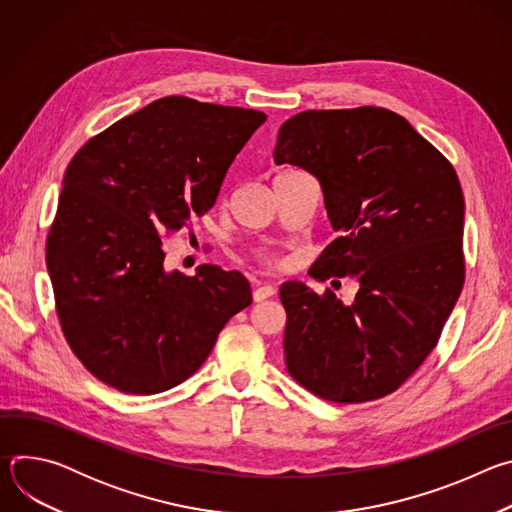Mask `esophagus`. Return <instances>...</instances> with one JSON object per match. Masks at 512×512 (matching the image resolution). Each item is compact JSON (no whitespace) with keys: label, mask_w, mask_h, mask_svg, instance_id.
<instances>
[{"label":"esophagus","mask_w":512,"mask_h":512,"mask_svg":"<svg viewBox=\"0 0 512 512\" xmlns=\"http://www.w3.org/2000/svg\"><path fill=\"white\" fill-rule=\"evenodd\" d=\"M271 296H275V287L269 285V283H263V285H259V287L253 291V300H255V302H263V300H267V298H271Z\"/></svg>","instance_id":"34e87169"}]
</instances>
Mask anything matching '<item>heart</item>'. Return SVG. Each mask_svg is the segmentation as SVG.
Listing matches in <instances>:
<instances>
[{"label": "heart", "instance_id": "b5f03b06", "mask_svg": "<svg viewBox=\"0 0 512 512\" xmlns=\"http://www.w3.org/2000/svg\"><path fill=\"white\" fill-rule=\"evenodd\" d=\"M265 257H267V261H273V257H271V255H265Z\"/></svg>", "mask_w": 512, "mask_h": 512}]
</instances>
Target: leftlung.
Segmentation results:
<instances>
[{
    "instance_id": "1",
    "label": "left lung",
    "mask_w": 512,
    "mask_h": 512,
    "mask_svg": "<svg viewBox=\"0 0 512 512\" xmlns=\"http://www.w3.org/2000/svg\"><path fill=\"white\" fill-rule=\"evenodd\" d=\"M277 166L312 174L338 235L312 277H356L350 306L285 281L289 375L332 403L399 389L435 348L464 285V194L456 170L411 123L381 107L287 119Z\"/></svg>"
}]
</instances>
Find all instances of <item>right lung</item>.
<instances>
[{
  "mask_svg": "<svg viewBox=\"0 0 512 512\" xmlns=\"http://www.w3.org/2000/svg\"><path fill=\"white\" fill-rule=\"evenodd\" d=\"M255 109L164 97L87 141L62 180L46 265L72 352L109 387L168 391L251 298L239 271H166L162 237L208 212Z\"/></svg>",
  "mask_w": 512,
  "mask_h": 512,
  "instance_id": "right-lung-1",
  "label": "right lung"
}]
</instances>
